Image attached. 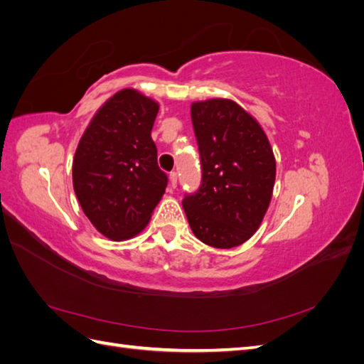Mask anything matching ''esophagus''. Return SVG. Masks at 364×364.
<instances>
[{
	"mask_svg": "<svg viewBox=\"0 0 364 364\" xmlns=\"http://www.w3.org/2000/svg\"><path fill=\"white\" fill-rule=\"evenodd\" d=\"M170 185L171 188H176V186H178V173L176 171L170 173Z\"/></svg>",
	"mask_w": 364,
	"mask_h": 364,
	"instance_id": "obj_1",
	"label": "esophagus"
}]
</instances>
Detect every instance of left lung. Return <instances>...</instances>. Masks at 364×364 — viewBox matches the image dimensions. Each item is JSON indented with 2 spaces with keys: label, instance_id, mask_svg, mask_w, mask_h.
Returning <instances> with one entry per match:
<instances>
[{
  "label": "left lung",
  "instance_id": "left-lung-1",
  "mask_svg": "<svg viewBox=\"0 0 364 364\" xmlns=\"http://www.w3.org/2000/svg\"><path fill=\"white\" fill-rule=\"evenodd\" d=\"M202 185L183 211L194 235L217 249L243 245L257 232L272 200L277 162L258 121L226 98L191 105Z\"/></svg>",
  "mask_w": 364,
  "mask_h": 364
}]
</instances>
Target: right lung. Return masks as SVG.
<instances>
[{"label": "right lung", "instance_id": "obj_1", "mask_svg": "<svg viewBox=\"0 0 364 364\" xmlns=\"http://www.w3.org/2000/svg\"><path fill=\"white\" fill-rule=\"evenodd\" d=\"M159 105L118 91L98 109L77 146L73 185L85 215L114 241L138 235L167 188L150 134Z\"/></svg>", "mask_w": 364, "mask_h": 364}]
</instances>
